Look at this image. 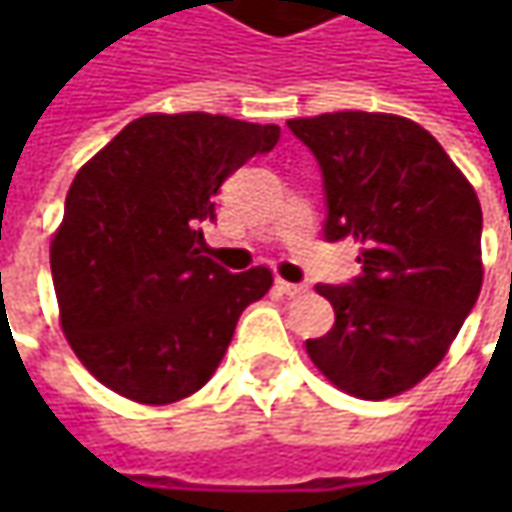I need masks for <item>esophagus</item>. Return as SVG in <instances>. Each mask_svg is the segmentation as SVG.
<instances>
[{
  "instance_id": "obj_1",
  "label": "esophagus",
  "mask_w": 512,
  "mask_h": 512,
  "mask_svg": "<svg viewBox=\"0 0 512 512\" xmlns=\"http://www.w3.org/2000/svg\"><path fill=\"white\" fill-rule=\"evenodd\" d=\"M276 290H279L282 296H287V299H299L302 293H307L305 285H290L285 279H276Z\"/></svg>"
}]
</instances>
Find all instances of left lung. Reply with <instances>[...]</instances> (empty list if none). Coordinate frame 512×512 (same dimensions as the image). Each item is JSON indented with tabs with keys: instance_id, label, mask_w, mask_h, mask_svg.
<instances>
[{
	"instance_id": "obj_1",
	"label": "left lung",
	"mask_w": 512,
	"mask_h": 512,
	"mask_svg": "<svg viewBox=\"0 0 512 512\" xmlns=\"http://www.w3.org/2000/svg\"><path fill=\"white\" fill-rule=\"evenodd\" d=\"M325 182V239L362 245L350 285H316L336 310L307 356L339 390L390 399L442 362L482 290V205L444 148L393 113L290 119Z\"/></svg>"
}]
</instances>
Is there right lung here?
Here are the masks:
<instances>
[{"instance_id": "obj_1", "label": "right lung", "mask_w": 512, "mask_h": 512, "mask_svg": "<svg viewBox=\"0 0 512 512\" xmlns=\"http://www.w3.org/2000/svg\"><path fill=\"white\" fill-rule=\"evenodd\" d=\"M282 130L213 113L133 119L76 173L50 242L59 319L73 353L113 393L170 404L213 376L273 273L202 256L213 196Z\"/></svg>"}]
</instances>
